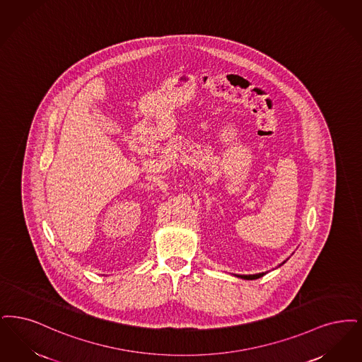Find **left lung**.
<instances>
[{
  "label": "left lung",
  "instance_id": "obj_1",
  "mask_svg": "<svg viewBox=\"0 0 362 362\" xmlns=\"http://www.w3.org/2000/svg\"><path fill=\"white\" fill-rule=\"evenodd\" d=\"M284 262H285V261H284ZM283 264H281V265H283ZM264 274H265V273H258V274H235V276L236 277H240V279H245V280H255V279L262 277Z\"/></svg>",
  "mask_w": 362,
  "mask_h": 362
}]
</instances>
